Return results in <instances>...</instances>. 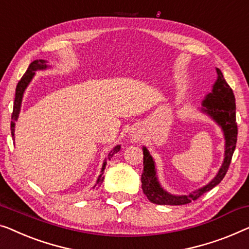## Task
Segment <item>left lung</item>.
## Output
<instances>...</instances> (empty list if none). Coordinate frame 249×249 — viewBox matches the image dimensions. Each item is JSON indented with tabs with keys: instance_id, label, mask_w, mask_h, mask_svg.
I'll return each mask as SVG.
<instances>
[{
	"instance_id": "1",
	"label": "left lung",
	"mask_w": 249,
	"mask_h": 249,
	"mask_svg": "<svg viewBox=\"0 0 249 249\" xmlns=\"http://www.w3.org/2000/svg\"><path fill=\"white\" fill-rule=\"evenodd\" d=\"M217 74L218 78L213 84L212 92L209 93L202 101V109L201 110L220 125L223 136H225V158H223V163L219 169L218 174L209 184L190 193L189 196H174V194L166 192L160 186L156 175V168H155L153 157L146 147H142L143 173L142 174V187L143 193L146 194L150 202L168 205H182L190 203L191 201L199 199L203 193L213 189L225 178L229 168L230 161H231L232 154L236 148L238 128H237L236 122L235 95H233L231 88L226 82L219 68H217Z\"/></svg>"
}]
</instances>
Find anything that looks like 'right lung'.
Returning <instances> with one entry per match:
<instances>
[{"label": "right lung", "mask_w": 249, "mask_h": 249, "mask_svg": "<svg viewBox=\"0 0 249 249\" xmlns=\"http://www.w3.org/2000/svg\"><path fill=\"white\" fill-rule=\"evenodd\" d=\"M47 62L44 59H36L32 62L30 65H29L28 70L26 73L22 77H21V80L19 81L17 85V89H16V99H14V104H13V112H12V121H11V135L12 137H14V128H16V121L18 120V118H19V113H20V107H21V102H22V96H23V93H24V89H27V86L29 85V83L31 82L32 77L35 76V71H39V70H46V68H48V65L46 64ZM121 147L120 146H116L114 148L110 151L109 155H107V160H110L111 157L113 156L114 154L118 153L119 150H120ZM106 165H107V160L103 163V166H102V171H104V168H106ZM103 173L99 176L98 181H96V184L94 185V187L96 185L101 184V183L103 182Z\"/></svg>", "instance_id": "add662e5"}]
</instances>
